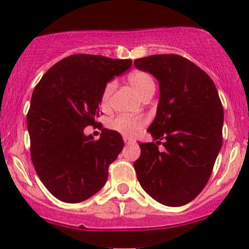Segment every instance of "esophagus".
<instances>
[{"instance_id":"obj_1","label":"esophagus","mask_w":249,"mask_h":249,"mask_svg":"<svg viewBox=\"0 0 249 249\" xmlns=\"http://www.w3.org/2000/svg\"><path fill=\"white\" fill-rule=\"evenodd\" d=\"M124 144H125V145H128V144H134L135 140H134V139H132V138L124 137Z\"/></svg>"}]
</instances>
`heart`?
Returning a JSON list of instances; mask_svg holds the SVG:
<instances>
[{
    "label": "heart",
    "instance_id": "heart-1",
    "mask_svg": "<svg viewBox=\"0 0 249 249\" xmlns=\"http://www.w3.org/2000/svg\"><path fill=\"white\" fill-rule=\"evenodd\" d=\"M128 81L142 99L154 94L155 81L150 73L145 72V71H133L128 75ZM114 88V82H109L105 86L104 90L102 93V98H100V105H102L103 109L109 107ZM145 124H146V121L142 117L117 115L114 119L110 120L109 127L115 132L128 135V137H133V135H137L142 129Z\"/></svg>",
    "mask_w": 249,
    "mask_h": 249
}]
</instances>
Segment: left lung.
I'll return each instance as SVG.
<instances>
[{"instance_id":"obj_1","label":"left lung","mask_w":249,"mask_h":249,"mask_svg":"<svg viewBox=\"0 0 249 249\" xmlns=\"http://www.w3.org/2000/svg\"><path fill=\"white\" fill-rule=\"evenodd\" d=\"M134 65L160 85L156 117L147 129L156 142L139 144L138 180L157 202L184 206L203 190L223 144L218 90L202 69L178 54L145 56ZM161 140L163 152L158 150Z\"/></svg>"}]
</instances>
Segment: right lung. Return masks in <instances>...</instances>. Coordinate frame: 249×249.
Masks as SVG:
<instances>
[{
  "instance_id": "add662e5",
  "label": "right lung",
  "mask_w": 249,
  "mask_h": 249,
  "mask_svg": "<svg viewBox=\"0 0 249 249\" xmlns=\"http://www.w3.org/2000/svg\"><path fill=\"white\" fill-rule=\"evenodd\" d=\"M130 65V59L73 54L54 64L34 89L26 117L31 160L58 200L82 202L107 183V168L124 149V139L119 132L103 128L94 140L83 129L99 124L105 86Z\"/></svg>"
}]
</instances>
